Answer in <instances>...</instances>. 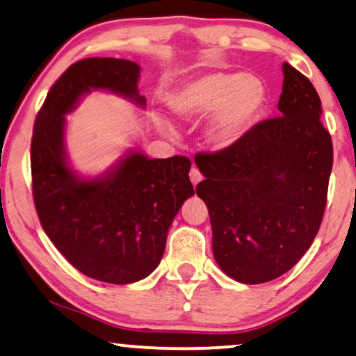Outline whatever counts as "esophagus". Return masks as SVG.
Returning a JSON list of instances; mask_svg holds the SVG:
<instances>
[{
	"label": "esophagus",
	"instance_id": "esophagus-1",
	"mask_svg": "<svg viewBox=\"0 0 356 356\" xmlns=\"http://www.w3.org/2000/svg\"><path fill=\"white\" fill-rule=\"evenodd\" d=\"M188 177H191V181H192L193 186H197V184H199L202 179H204V175H202V172L197 168H192L191 169V174H188Z\"/></svg>",
	"mask_w": 356,
	"mask_h": 356
}]
</instances>
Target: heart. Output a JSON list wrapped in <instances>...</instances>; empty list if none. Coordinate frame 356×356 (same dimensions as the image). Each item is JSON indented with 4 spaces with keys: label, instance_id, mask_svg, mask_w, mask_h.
<instances>
[{
    "label": "heart",
    "instance_id": "heart-1",
    "mask_svg": "<svg viewBox=\"0 0 356 356\" xmlns=\"http://www.w3.org/2000/svg\"><path fill=\"white\" fill-rule=\"evenodd\" d=\"M263 103L264 85L259 79L235 72H211L187 83L175 95L172 108L186 118L213 113L209 138L213 146L227 147L243 136Z\"/></svg>",
    "mask_w": 356,
    "mask_h": 356
}]
</instances>
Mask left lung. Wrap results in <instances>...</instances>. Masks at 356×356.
Masks as SVG:
<instances>
[{
	"instance_id": "left-lung-1",
	"label": "left lung",
	"mask_w": 356,
	"mask_h": 356,
	"mask_svg": "<svg viewBox=\"0 0 356 356\" xmlns=\"http://www.w3.org/2000/svg\"><path fill=\"white\" fill-rule=\"evenodd\" d=\"M279 116L256 123L217 152H199L197 195L209 209L213 256L243 284L289 271L310 248L327 204L334 163L322 103L305 75L284 62Z\"/></svg>"
}]
</instances>
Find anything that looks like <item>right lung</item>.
<instances>
[{
    "label": "right lung",
    "mask_w": 356,
    "mask_h": 356,
    "mask_svg": "<svg viewBox=\"0 0 356 356\" xmlns=\"http://www.w3.org/2000/svg\"><path fill=\"white\" fill-rule=\"evenodd\" d=\"M139 65L113 57L75 62L49 90L31 141L33 197L39 222L62 256L85 276L129 284L154 271L170 223L193 195L191 159L126 154L102 177L80 179L65 159V115L92 90H110L145 106Z\"/></svg>",
    "instance_id": "add662e5"
}]
</instances>
